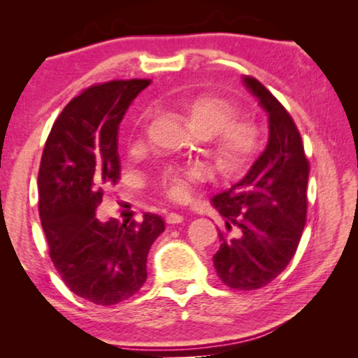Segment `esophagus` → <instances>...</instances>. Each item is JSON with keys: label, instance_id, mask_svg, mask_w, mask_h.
Instances as JSON below:
<instances>
[{"label": "esophagus", "instance_id": "obj_1", "mask_svg": "<svg viewBox=\"0 0 358 358\" xmlns=\"http://www.w3.org/2000/svg\"><path fill=\"white\" fill-rule=\"evenodd\" d=\"M166 222L167 224H180V222H183V216L178 213H169L166 216Z\"/></svg>", "mask_w": 358, "mask_h": 358}]
</instances>
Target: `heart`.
<instances>
[{"label": "heart", "mask_w": 358, "mask_h": 358, "mask_svg": "<svg viewBox=\"0 0 358 358\" xmlns=\"http://www.w3.org/2000/svg\"><path fill=\"white\" fill-rule=\"evenodd\" d=\"M186 123L192 132L208 137L216 164L224 173H237L259 153L262 131L256 121L237 118L238 108L221 96L202 93L181 106ZM148 113L143 115V121ZM210 177L208 167L202 162L166 167L161 173L159 186L173 202L189 201L194 186Z\"/></svg>", "instance_id": "b5f03b06"}]
</instances>
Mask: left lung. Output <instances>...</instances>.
I'll return each mask as SVG.
<instances>
[{"instance_id": "1", "label": "left lung", "mask_w": 358, "mask_h": 358, "mask_svg": "<svg viewBox=\"0 0 358 358\" xmlns=\"http://www.w3.org/2000/svg\"><path fill=\"white\" fill-rule=\"evenodd\" d=\"M243 83L268 117V142L238 183L211 199L226 220L213 264L230 289L254 290L286 268L300 243L310 162L281 102L256 78L243 77Z\"/></svg>"}]
</instances>
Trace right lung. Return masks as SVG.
Masks as SVG:
<instances>
[{
	"mask_svg": "<svg viewBox=\"0 0 358 358\" xmlns=\"http://www.w3.org/2000/svg\"><path fill=\"white\" fill-rule=\"evenodd\" d=\"M151 80L93 85L59 113L42 153L39 215L50 259L76 295L110 306L137 294L147 281V256L164 232L161 216L142 222H102L96 208L120 180L118 129L136 96Z\"/></svg>",
	"mask_w": 358,
	"mask_h": 358,
	"instance_id": "obj_1",
	"label": "right lung"
}]
</instances>
